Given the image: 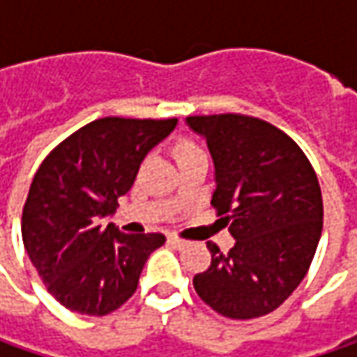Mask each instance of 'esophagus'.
<instances>
[{
	"mask_svg": "<svg viewBox=\"0 0 357 357\" xmlns=\"http://www.w3.org/2000/svg\"><path fill=\"white\" fill-rule=\"evenodd\" d=\"M169 244H171V246H174V248H185L188 242L183 238H178V236H169Z\"/></svg>",
	"mask_w": 357,
	"mask_h": 357,
	"instance_id": "esophagus-1",
	"label": "esophagus"
}]
</instances>
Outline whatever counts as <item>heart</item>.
I'll return each mask as SVG.
<instances>
[{
  "mask_svg": "<svg viewBox=\"0 0 357 357\" xmlns=\"http://www.w3.org/2000/svg\"><path fill=\"white\" fill-rule=\"evenodd\" d=\"M202 151L199 144L192 143L190 139H183L178 146H176V153H178V158H185V157H190V155H195V153H199Z\"/></svg>",
  "mask_w": 357,
  "mask_h": 357,
  "instance_id": "b5f03b06",
  "label": "heart"
}]
</instances>
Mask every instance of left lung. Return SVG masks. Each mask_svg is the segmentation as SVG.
<instances>
[{
	"label": "left lung",
	"instance_id": "8db88e82",
	"mask_svg": "<svg viewBox=\"0 0 357 357\" xmlns=\"http://www.w3.org/2000/svg\"><path fill=\"white\" fill-rule=\"evenodd\" d=\"M188 127L214 160L213 204L236 244L206 242L213 262L195 276L204 304L232 320L276 310L308 272L322 234V190L304 151L266 121L197 115Z\"/></svg>",
	"mask_w": 357,
	"mask_h": 357
}]
</instances>
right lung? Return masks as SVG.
I'll list each match as a JSON object with an SVG mask.
<instances>
[{"label": "right lung", "instance_id": "add662e5", "mask_svg": "<svg viewBox=\"0 0 357 357\" xmlns=\"http://www.w3.org/2000/svg\"><path fill=\"white\" fill-rule=\"evenodd\" d=\"M178 119H97L59 143L35 172L21 236L47 292L67 310L107 316L139 286L165 234H125L105 216L135 183L146 153Z\"/></svg>", "mask_w": 357, "mask_h": 357}]
</instances>
